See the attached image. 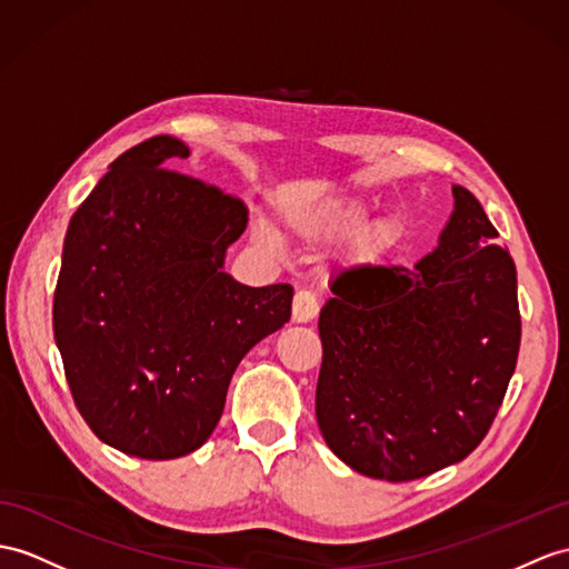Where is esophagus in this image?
I'll return each mask as SVG.
<instances>
[{"mask_svg":"<svg viewBox=\"0 0 569 569\" xmlns=\"http://www.w3.org/2000/svg\"><path fill=\"white\" fill-rule=\"evenodd\" d=\"M318 313V301L311 292H297L295 303H292V321L297 323H307Z\"/></svg>","mask_w":569,"mask_h":569,"instance_id":"34e87169","label":"esophagus"}]
</instances>
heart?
I'll list each match as a JSON object with an SVG mask.
<instances>
[{
    "instance_id": "heart-1",
    "label": "heart",
    "mask_w": 569,
    "mask_h": 569,
    "mask_svg": "<svg viewBox=\"0 0 569 569\" xmlns=\"http://www.w3.org/2000/svg\"><path fill=\"white\" fill-rule=\"evenodd\" d=\"M371 210L359 200H332L311 207L292 217V229L309 241H332L362 231L369 224ZM396 237L391 224H379L369 233V246L377 248L389 243Z\"/></svg>"
}]
</instances>
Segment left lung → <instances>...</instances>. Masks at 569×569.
Listing matches in <instances>:
<instances>
[{"label": "left lung", "instance_id": "obj_1", "mask_svg": "<svg viewBox=\"0 0 569 569\" xmlns=\"http://www.w3.org/2000/svg\"><path fill=\"white\" fill-rule=\"evenodd\" d=\"M415 268L359 266L318 318L316 420L357 473L406 482L463 461L490 432L521 342L517 268L470 190Z\"/></svg>", "mask_w": 569, "mask_h": 569}]
</instances>
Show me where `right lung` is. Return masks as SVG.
Segmentation results:
<instances>
[{
    "label": "right lung",
    "mask_w": 569,
    "mask_h": 569,
    "mask_svg": "<svg viewBox=\"0 0 569 569\" xmlns=\"http://www.w3.org/2000/svg\"><path fill=\"white\" fill-rule=\"evenodd\" d=\"M188 147L157 134L120 154L69 221L52 330L74 406L128 456L200 449L246 352L292 316V284L221 270L248 207L166 169Z\"/></svg>",
    "instance_id": "1"
}]
</instances>
